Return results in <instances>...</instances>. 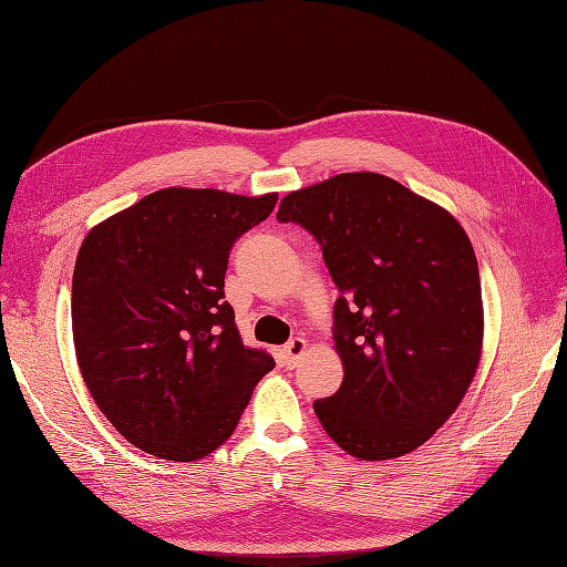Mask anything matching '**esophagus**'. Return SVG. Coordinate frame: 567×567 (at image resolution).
<instances>
[{
  "instance_id": "esophagus-1",
  "label": "esophagus",
  "mask_w": 567,
  "mask_h": 567,
  "mask_svg": "<svg viewBox=\"0 0 567 567\" xmlns=\"http://www.w3.org/2000/svg\"><path fill=\"white\" fill-rule=\"evenodd\" d=\"M305 348H307V342H305L302 338H290V340L286 342V346H284V350H281L284 364H286V367H296L298 359H300L302 352H305Z\"/></svg>"
}]
</instances>
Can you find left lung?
I'll return each instance as SVG.
<instances>
[{
    "mask_svg": "<svg viewBox=\"0 0 567 567\" xmlns=\"http://www.w3.org/2000/svg\"><path fill=\"white\" fill-rule=\"evenodd\" d=\"M321 246L340 296L333 340L342 383L315 402L329 437L357 458L402 456L466 394L483 348L473 246L440 205L375 173H346L281 200Z\"/></svg>",
    "mask_w": 567,
    "mask_h": 567,
    "instance_id": "8db88e82",
    "label": "left lung"
}]
</instances>
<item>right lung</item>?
<instances>
[{
    "label": "right lung",
    "instance_id": "1",
    "mask_svg": "<svg viewBox=\"0 0 567 567\" xmlns=\"http://www.w3.org/2000/svg\"><path fill=\"white\" fill-rule=\"evenodd\" d=\"M277 198L163 188L84 238L71 300L78 364L134 447L167 461L208 456L274 369L241 342L225 274L234 244Z\"/></svg>",
    "mask_w": 567,
    "mask_h": 567
}]
</instances>
